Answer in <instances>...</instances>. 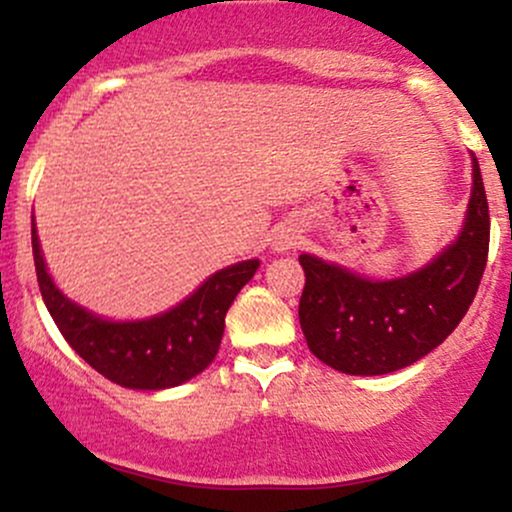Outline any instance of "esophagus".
<instances>
[{
	"label": "esophagus",
	"mask_w": 512,
	"mask_h": 512,
	"mask_svg": "<svg viewBox=\"0 0 512 512\" xmlns=\"http://www.w3.org/2000/svg\"><path fill=\"white\" fill-rule=\"evenodd\" d=\"M293 245H296V236H289V233H281V236L274 238V250L276 252L291 250Z\"/></svg>",
	"instance_id": "esophagus-1"
}]
</instances>
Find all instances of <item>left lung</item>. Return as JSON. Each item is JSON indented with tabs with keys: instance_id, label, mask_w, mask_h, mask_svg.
I'll return each mask as SVG.
<instances>
[{
	"instance_id": "8db88e82",
	"label": "left lung",
	"mask_w": 512,
	"mask_h": 512,
	"mask_svg": "<svg viewBox=\"0 0 512 512\" xmlns=\"http://www.w3.org/2000/svg\"><path fill=\"white\" fill-rule=\"evenodd\" d=\"M467 221L443 255L395 281H368L349 269L301 255L305 286L298 320L308 349L349 375H385L431 354L477 296L489 257V202L479 163Z\"/></svg>"
}]
</instances>
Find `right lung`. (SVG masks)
Listing matches in <instances>:
<instances>
[{"instance_id":"add662e5","label":"right lung","mask_w":512,"mask_h":512,"mask_svg":"<svg viewBox=\"0 0 512 512\" xmlns=\"http://www.w3.org/2000/svg\"><path fill=\"white\" fill-rule=\"evenodd\" d=\"M38 286L62 337L93 370L132 390H166L195 378L219 354L226 313L260 262L248 260L209 276L187 301L139 322H108L64 298L40 255L33 223Z\"/></svg>"}]
</instances>
